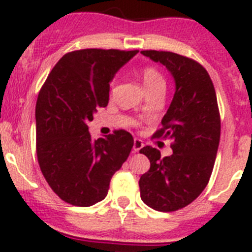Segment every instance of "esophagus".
I'll return each mask as SVG.
<instances>
[{
  "label": "esophagus",
  "mask_w": 252,
  "mask_h": 252,
  "mask_svg": "<svg viewBox=\"0 0 252 252\" xmlns=\"http://www.w3.org/2000/svg\"><path fill=\"white\" fill-rule=\"evenodd\" d=\"M143 148V143L140 139H134V144H133V152L134 153H138L140 149Z\"/></svg>",
  "instance_id": "34e87169"
}]
</instances>
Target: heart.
<instances>
[{
    "label": "heart",
    "instance_id": "heart-1",
    "mask_svg": "<svg viewBox=\"0 0 252 252\" xmlns=\"http://www.w3.org/2000/svg\"><path fill=\"white\" fill-rule=\"evenodd\" d=\"M140 76H142L143 85L148 92L152 88H156L158 85H164V80H163L160 72L157 69H154L153 66H144L140 71Z\"/></svg>",
    "mask_w": 252,
    "mask_h": 252
}]
</instances>
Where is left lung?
Returning <instances> with one entry per match:
<instances>
[{
  "label": "left lung",
  "mask_w": 252,
  "mask_h": 252,
  "mask_svg": "<svg viewBox=\"0 0 252 252\" xmlns=\"http://www.w3.org/2000/svg\"><path fill=\"white\" fill-rule=\"evenodd\" d=\"M140 53L164 65L176 83L162 126L152 137L171 139L173 154L162 158L149 146L139 151L151 162L139 180L140 198L153 210L172 212L193 202L210 181L221 134L217 96L208 72L197 61L169 51Z\"/></svg>",
  "instance_id": "1"
}]
</instances>
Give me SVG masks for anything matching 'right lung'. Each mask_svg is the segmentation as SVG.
<instances>
[{"label":"right lung","mask_w":252,"mask_h":252,"mask_svg":"<svg viewBox=\"0 0 252 252\" xmlns=\"http://www.w3.org/2000/svg\"><path fill=\"white\" fill-rule=\"evenodd\" d=\"M138 50L83 49L65 54L36 101V153L45 180L63 201L89 207L108 194L134 140L119 129L94 140L88 123L109 101L110 81Z\"/></svg>","instance_id":"1"}]
</instances>
